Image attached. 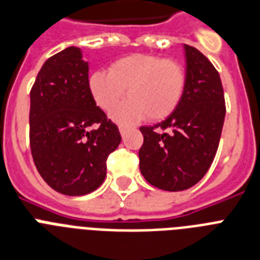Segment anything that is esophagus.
<instances>
[{
    "label": "esophagus",
    "mask_w": 260,
    "mask_h": 260,
    "mask_svg": "<svg viewBox=\"0 0 260 260\" xmlns=\"http://www.w3.org/2000/svg\"><path fill=\"white\" fill-rule=\"evenodd\" d=\"M131 126L129 125H125V124H120L119 125V129H120V134L121 135H124L126 132V131L129 129Z\"/></svg>",
    "instance_id": "esophagus-1"
}]
</instances>
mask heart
Instances as JSON below:
<instances>
[{
    "label": "heart",
    "mask_w": 260,
    "mask_h": 260,
    "mask_svg": "<svg viewBox=\"0 0 260 260\" xmlns=\"http://www.w3.org/2000/svg\"><path fill=\"white\" fill-rule=\"evenodd\" d=\"M129 99L113 111L121 121L141 117L164 119L176 109L185 88V71L180 62L148 53H134L116 60L108 71L89 77V90L96 104L109 112L125 96Z\"/></svg>",
    "instance_id": "1"
}]
</instances>
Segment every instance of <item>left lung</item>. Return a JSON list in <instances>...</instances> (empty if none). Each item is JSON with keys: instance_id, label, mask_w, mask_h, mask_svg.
I'll return each instance as SVG.
<instances>
[{"instance_id": "obj_1", "label": "left lung", "mask_w": 260, "mask_h": 260, "mask_svg": "<svg viewBox=\"0 0 260 260\" xmlns=\"http://www.w3.org/2000/svg\"><path fill=\"white\" fill-rule=\"evenodd\" d=\"M185 88L172 113L155 125L140 126V171L149 184L183 191L207 174L216 155L224 123L220 76L193 46L184 45Z\"/></svg>"}]
</instances>
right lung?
I'll return each instance as SVG.
<instances>
[{
	"label": "right lung",
	"mask_w": 260,
	"mask_h": 260,
	"mask_svg": "<svg viewBox=\"0 0 260 260\" xmlns=\"http://www.w3.org/2000/svg\"><path fill=\"white\" fill-rule=\"evenodd\" d=\"M71 46L44 62L30 89L29 141L36 168L54 191L80 196L100 187L119 128L89 90V67Z\"/></svg>",
	"instance_id": "add662e5"
}]
</instances>
